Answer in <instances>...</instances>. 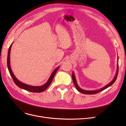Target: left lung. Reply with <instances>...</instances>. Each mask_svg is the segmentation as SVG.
<instances>
[{
    "mask_svg": "<svg viewBox=\"0 0 126 126\" xmlns=\"http://www.w3.org/2000/svg\"><path fill=\"white\" fill-rule=\"evenodd\" d=\"M118 63H117V71H116V74L115 75V78H114V79L112 81H111L109 84H108V85H107L106 86H105V87H104L103 88H101L100 90H94V91H88V90H83L82 89H81L80 87H79V86L77 84V83L76 82V78L75 76V75L74 73H72V81H73L74 84L75 85V86H76V88L77 89V90L80 92H81V93L83 94H95L97 93H98L105 89H106V88H107L108 87H109L110 86H111L112 84H113L115 81H116L117 77V75H118Z\"/></svg>",
    "mask_w": 126,
    "mask_h": 126,
    "instance_id": "obj_1",
    "label": "left lung"
}]
</instances>
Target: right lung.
I'll use <instances>...</instances> for the list:
<instances>
[{
	"instance_id": "obj_1",
	"label": "right lung",
	"mask_w": 126,
	"mask_h": 126,
	"mask_svg": "<svg viewBox=\"0 0 126 126\" xmlns=\"http://www.w3.org/2000/svg\"><path fill=\"white\" fill-rule=\"evenodd\" d=\"M12 43L11 44L10 47L9 48V51H8V59H7V65H8V68L10 74L13 79V81H14V83H15V84L18 86L20 88H21L22 89H23L24 90H26L29 91H31V92H42L43 91H44L46 88H47L49 85L51 84V83L52 82V81L54 79V77L56 73V72L57 71V70H58V69L60 67H58L57 68H56L54 71L52 72V74L51 75L50 78H49L48 81L46 82L44 85H43V86H32L29 85H26L25 84H23L21 82H20L19 81H18L17 78L15 77L14 75L13 74V72L11 70V66H10V51H11V48L12 47Z\"/></svg>"
}]
</instances>
